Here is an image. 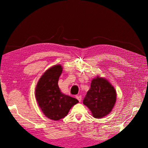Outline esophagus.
Masks as SVG:
<instances>
[{
    "label": "esophagus",
    "mask_w": 148,
    "mask_h": 148,
    "mask_svg": "<svg viewBox=\"0 0 148 148\" xmlns=\"http://www.w3.org/2000/svg\"><path fill=\"white\" fill-rule=\"evenodd\" d=\"M76 98L78 100H79V102H81V99H82V97H81V95H77V96H76Z\"/></svg>",
    "instance_id": "34e87169"
}]
</instances>
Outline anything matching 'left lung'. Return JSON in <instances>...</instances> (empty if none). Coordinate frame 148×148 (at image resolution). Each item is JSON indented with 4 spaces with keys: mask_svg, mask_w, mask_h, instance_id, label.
I'll return each instance as SVG.
<instances>
[{
    "mask_svg": "<svg viewBox=\"0 0 148 148\" xmlns=\"http://www.w3.org/2000/svg\"><path fill=\"white\" fill-rule=\"evenodd\" d=\"M114 86L105 78L97 76L92 79L91 87L83 100L95 118H102L112 111L116 100Z\"/></svg>",
    "mask_w": 148,
    "mask_h": 148,
    "instance_id": "left-lung-1",
    "label": "left lung"
}]
</instances>
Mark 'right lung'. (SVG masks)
<instances>
[{
  "mask_svg": "<svg viewBox=\"0 0 148 148\" xmlns=\"http://www.w3.org/2000/svg\"><path fill=\"white\" fill-rule=\"evenodd\" d=\"M62 70L60 64L48 69L40 77L35 92L36 100L43 114L55 121L67 116L72 107L79 102L60 90L58 82Z\"/></svg>",
  "mask_w": 148,
  "mask_h": 148,
  "instance_id": "add662e5",
  "label": "right lung"
}]
</instances>
